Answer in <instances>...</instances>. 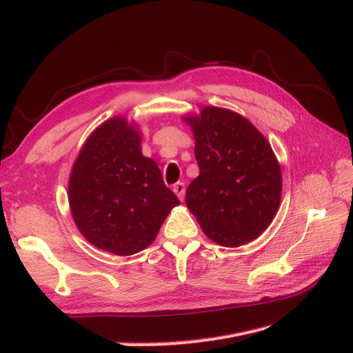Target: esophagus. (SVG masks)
<instances>
[{"label":"esophagus","instance_id":"esophagus-1","mask_svg":"<svg viewBox=\"0 0 353 353\" xmlns=\"http://www.w3.org/2000/svg\"><path fill=\"white\" fill-rule=\"evenodd\" d=\"M174 193L178 196V199L181 201H183L184 196H185V185H184V183H176L174 185Z\"/></svg>","mask_w":353,"mask_h":353}]
</instances>
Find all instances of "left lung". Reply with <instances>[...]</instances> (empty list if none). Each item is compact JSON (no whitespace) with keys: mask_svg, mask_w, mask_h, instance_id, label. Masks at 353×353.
<instances>
[{"mask_svg":"<svg viewBox=\"0 0 353 353\" xmlns=\"http://www.w3.org/2000/svg\"><path fill=\"white\" fill-rule=\"evenodd\" d=\"M200 169L185 203L203 232L225 248L258 239L281 200V169L270 143L241 114L208 105L184 116Z\"/></svg>","mask_w":353,"mask_h":353,"instance_id":"left-lung-1","label":"left lung"}]
</instances>
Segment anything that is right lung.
<instances>
[{
    "instance_id": "add662e5",
    "label": "right lung",
    "mask_w": 353,
    "mask_h": 353,
    "mask_svg": "<svg viewBox=\"0 0 353 353\" xmlns=\"http://www.w3.org/2000/svg\"><path fill=\"white\" fill-rule=\"evenodd\" d=\"M74 223L92 245L130 256L150 245L179 205L153 159L141 153V135L125 117L101 123L82 145L69 178Z\"/></svg>"
}]
</instances>
